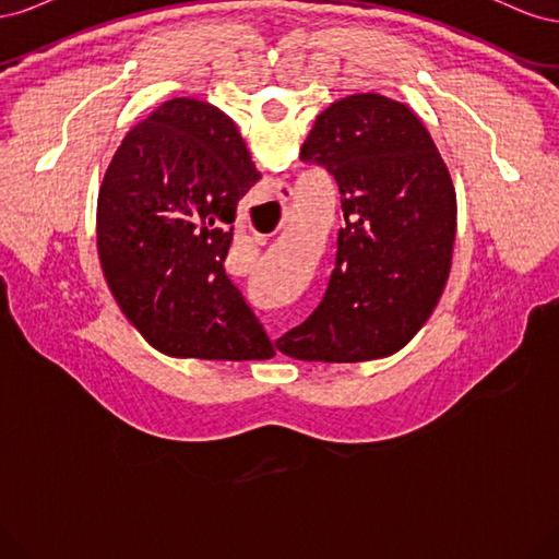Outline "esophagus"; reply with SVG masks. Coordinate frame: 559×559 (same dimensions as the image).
I'll return each instance as SVG.
<instances>
[{
    "label": "esophagus",
    "mask_w": 559,
    "mask_h": 559,
    "mask_svg": "<svg viewBox=\"0 0 559 559\" xmlns=\"http://www.w3.org/2000/svg\"><path fill=\"white\" fill-rule=\"evenodd\" d=\"M275 193H277V198L280 200H289V195H292V186H286V183H275Z\"/></svg>",
    "instance_id": "1"
}]
</instances>
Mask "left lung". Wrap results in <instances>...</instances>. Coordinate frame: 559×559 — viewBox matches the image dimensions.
Wrapping results in <instances>:
<instances>
[{"mask_svg": "<svg viewBox=\"0 0 559 559\" xmlns=\"http://www.w3.org/2000/svg\"><path fill=\"white\" fill-rule=\"evenodd\" d=\"M300 160L335 179L345 226L324 298L277 349L300 361L384 359L427 324L450 277L456 195L448 167L415 111L378 93L321 111Z\"/></svg>", "mask_w": 559, "mask_h": 559, "instance_id": "1", "label": "left lung"}]
</instances>
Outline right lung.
<instances>
[{
  "instance_id": "right-lung-1",
  "label": "right lung",
  "mask_w": 559,
  "mask_h": 559,
  "mask_svg": "<svg viewBox=\"0 0 559 559\" xmlns=\"http://www.w3.org/2000/svg\"><path fill=\"white\" fill-rule=\"evenodd\" d=\"M261 179L230 118L175 97L134 126L97 195V257L109 292L167 357H275L224 261L238 200Z\"/></svg>"
}]
</instances>
